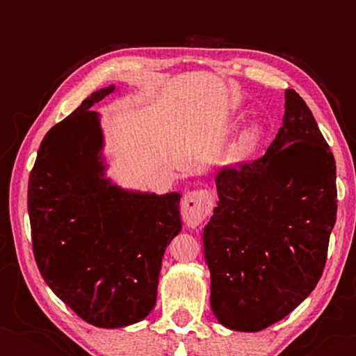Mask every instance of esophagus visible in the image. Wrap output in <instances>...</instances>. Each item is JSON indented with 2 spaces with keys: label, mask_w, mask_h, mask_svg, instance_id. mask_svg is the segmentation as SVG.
<instances>
[{
  "label": "esophagus",
  "mask_w": 356,
  "mask_h": 356,
  "mask_svg": "<svg viewBox=\"0 0 356 356\" xmlns=\"http://www.w3.org/2000/svg\"><path fill=\"white\" fill-rule=\"evenodd\" d=\"M213 197L207 189H197L184 194L181 201V217L188 227L196 228L211 216Z\"/></svg>",
  "instance_id": "esophagus-1"
}]
</instances>
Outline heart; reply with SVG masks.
<instances>
[{
	"mask_svg": "<svg viewBox=\"0 0 356 356\" xmlns=\"http://www.w3.org/2000/svg\"><path fill=\"white\" fill-rule=\"evenodd\" d=\"M262 138V129L259 126L252 124L250 128H246L243 131L240 139L236 143V152L238 154H248L251 150L256 149V145L259 144V140Z\"/></svg>",
	"mask_w": 356,
	"mask_h": 356,
	"instance_id": "obj_1",
	"label": "heart"
}]
</instances>
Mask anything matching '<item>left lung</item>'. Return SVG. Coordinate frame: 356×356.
Returning <instances> with one entry per match:
<instances>
[{
	"label": "left lung",
	"instance_id": "left-lung-1",
	"mask_svg": "<svg viewBox=\"0 0 356 356\" xmlns=\"http://www.w3.org/2000/svg\"><path fill=\"white\" fill-rule=\"evenodd\" d=\"M216 184L202 238L211 306L225 327L257 332L314 290L337 218L335 159L295 90L266 155L223 167Z\"/></svg>",
	"mask_w": 356,
	"mask_h": 356
}]
</instances>
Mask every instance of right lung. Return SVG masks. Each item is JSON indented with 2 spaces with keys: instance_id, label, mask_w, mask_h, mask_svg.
Returning <instances> with one entry per match:
<instances>
[{
  "instance_id": "1",
  "label": "right lung",
  "mask_w": 356,
  "mask_h": 356,
  "mask_svg": "<svg viewBox=\"0 0 356 356\" xmlns=\"http://www.w3.org/2000/svg\"><path fill=\"white\" fill-rule=\"evenodd\" d=\"M97 90L43 138L29 175L32 250L48 286L97 327L143 321L165 248L181 232L179 194L128 193L102 178Z\"/></svg>"
}]
</instances>
